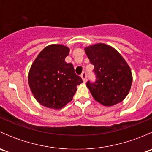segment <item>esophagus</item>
Listing matches in <instances>:
<instances>
[{"label":"esophagus","instance_id":"esophagus-1","mask_svg":"<svg viewBox=\"0 0 152 152\" xmlns=\"http://www.w3.org/2000/svg\"><path fill=\"white\" fill-rule=\"evenodd\" d=\"M81 77H82L83 82H86V81H87V74H86V72H83V73L81 74Z\"/></svg>","mask_w":152,"mask_h":152}]
</instances>
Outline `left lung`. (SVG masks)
Segmentation results:
<instances>
[{
	"instance_id": "obj_1",
	"label": "left lung",
	"mask_w": 152,
	"mask_h": 152,
	"mask_svg": "<svg viewBox=\"0 0 152 152\" xmlns=\"http://www.w3.org/2000/svg\"><path fill=\"white\" fill-rule=\"evenodd\" d=\"M85 50L97 75L94 84L87 83L93 99L106 107L123 102L132 83V73L126 61L116 49L104 43L90 45Z\"/></svg>"
}]
</instances>
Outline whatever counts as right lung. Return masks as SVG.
<instances>
[{
  "instance_id": "right-lung-1",
  "label": "right lung",
  "mask_w": 152,
  "mask_h": 152,
  "mask_svg": "<svg viewBox=\"0 0 152 152\" xmlns=\"http://www.w3.org/2000/svg\"><path fill=\"white\" fill-rule=\"evenodd\" d=\"M70 48L52 44L42 49L29 70L28 85L38 103L60 110L70 102L82 79L74 72L73 65L65 62Z\"/></svg>"
}]
</instances>
